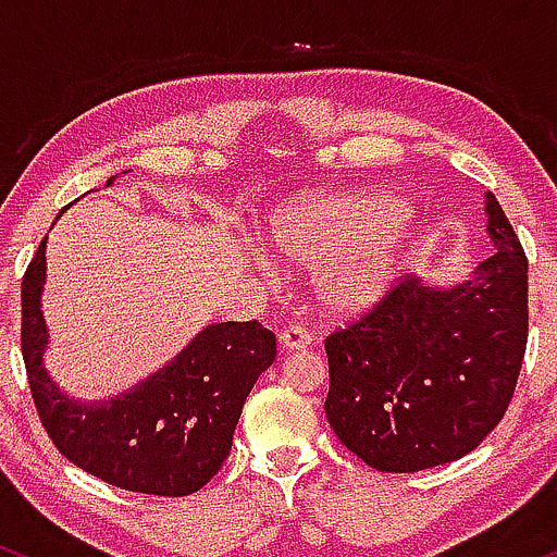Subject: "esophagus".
Wrapping results in <instances>:
<instances>
[{
    "label": "esophagus",
    "instance_id": "esophagus-1",
    "mask_svg": "<svg viewBox=\"0 0 557 557\" xmlns=\"http://www.w3.org/2000/svg\"><path fill=\"white\" fill-rule=\"evenodd\" d=\"M311 345V335L306 332V327H300V324H290V327H285L280 332V348L287 350H304Z\"/></svg>",
    "mask_w": 557,
    "mask_h": 557
}]
</instances>
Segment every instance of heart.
<instances>
[{
	"instance_id": "b5f03b06",
	"label": "heart",
	"mask_w": 557,
	"mask_h": 557,
	"mask_svg": "<svg viewBox=\"0 0 557 557\" xmlns=\"http://www.w3.org/2000/svg\"><path fill=\"white\" fill-rule=\"evenodd\" d=\"M408 240L406 207L387 196H324L277 209L267 246L317 270V296L332 314H361L387 296Z\"/></svg>"
}]
</instances>
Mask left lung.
<instances>
[{
	"mask_svg": "<svg viewBox=\"0 0 557 557\" xmlns=\"http://www.w3.org/2000/svg\"><path fill=\"white\" fill-rule=\"evenodd\" d=\"M495 253L450 287H389L361 322L324 343L330 426L376 471L411 474L458 461L500 424L529 332L527 253L487 194Z\"/></svg>",
	"mask_w": 557,
	"mask_h": 557,
	"instance_id": "obj_1",
	"label": "left lung"
}]
</instances>
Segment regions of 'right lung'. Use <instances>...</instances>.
<instances>
[{
    "label": "right lung",
    "mask_w": 557,
    "mask_h": 557,
    "mask_svg": "<svg viewBox=\"0 0 557 557\" xmlns=\"http://www.w3.org/2000/svg\"><path fill=\"white\" fill-rule=\"evenodd\" d=\"M112 183L114 175L107 188ZM44 283L47 238L23 277L21 345L30 395L57 450L120 490L164 497L201 490L230 456L243 403L277 356L274 332L257 319L209 324L138 385L83 403L62 393L44 367Z\"/></svg>",
    "instance_id": "1"
}]
</instances>
